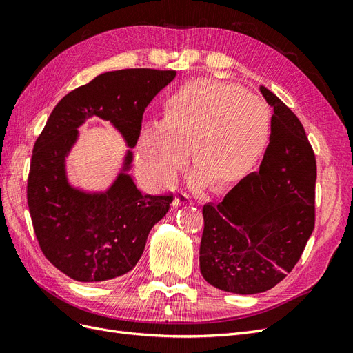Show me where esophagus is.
<instances>
[{"label":"esophagus","instance_id":"esophagus-1","mask_svg":"<svg viewBox=\"0 0 353 353\" xmlns=\"http://www.w3.org/2000/svg\"><path fill=\"white\" fill-rule=\"evenodd\" d=\"M181 205H190V206H193L194 201H193V199H190L188 194L181 193L178 197L174 199L172 206H174V208H178V206H181Z\"/></svg>","mask_w":353,"mask_h":353}]
</instances>
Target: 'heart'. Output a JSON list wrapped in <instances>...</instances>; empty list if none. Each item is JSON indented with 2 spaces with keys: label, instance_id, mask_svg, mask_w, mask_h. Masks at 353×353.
I'll return each mask as SVG.
<instances>
[{
  "label": "heart",
  "instance_id": "b5f03b06",
  "mask_svg": "<svg viewBox=\"0 0 353 353\" xmlns=\"http://www.w3.org/2000/svg\"><path fill=\"white\" fill-rule=\"evenodd\" d=\"M271 134V112L263 100L236 83L199 79L181 87L166 103L163 121L145 125L138 156L145 175L169 184L188 160L194 181L223 187L258 162Z\"/></svg>",
  "mask_w": 353,
  "mask_h": 353
}]
</instances>
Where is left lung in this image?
<instances>
[{"mask_svg": "<svg viewBox=\"0 0 353 353\" xmlns=\"http://www.w3.org/2000/svg\"><path fill=\"white\" fill-rule=\"evenodd\" d=\"M271 137L259 172L203 206L200 272L223 292L254 294L283 281L315 227L316 160L299 117L268 88Z\"/></svg>", "mask_w": 353, "mask_h": 353, "instance_id": "left-lung-1", "label": "left lung"}]
</instances>
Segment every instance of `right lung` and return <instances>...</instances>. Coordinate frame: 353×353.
Masks as SVG:
<instances>
[{
	"label": "right lung",
	"mask_w": 353,
	"mask_h": 353,
	"mask_svg": "<svg viewBox=\"0 0 353 353\" xmlns=\"http://www.w3.org/2000/svg\"><path fill=\"white\" fill-rule=\"evenodd\" d=\"M175 74L156 69L101 73L66 94L37 138L26 190L32 225L46 258L70 279L99 283L130 272L141 258L148 232L174 200L172 194H141L128 174L117 176L105 193L72 188L65 159L77 140V128L99 116L134 147L145 108ZM131 160L128 152L123 169Z\"/></svg>",
	"instance_id": "obj_1"
}]
</instances>
